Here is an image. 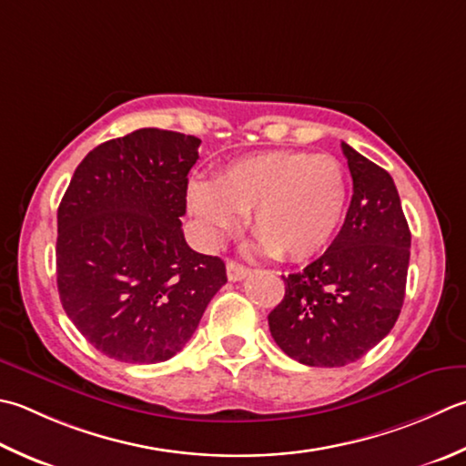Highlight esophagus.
Instances as JSON below:
<instances>
[{
    "instance_id": "obj_1",
    "label": "esophagus",
    "mask_w": 466,
    "mask_h": 466,
    "mask_svg": "<svg viewBox=\"0 0 466 466\" xmlns=\"http://www.w3.org/2000/svg\"><path fill=\"white\" fill-rule=\"evenodd\" d=\"M248 272H250V270L246 268V267H242V264H238V262H232V260L226 262V275H228V280H232V282L242 280V279L248 277Z\"/></svg>"
}]
</instances>
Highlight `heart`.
<instances>
[{"label": "heart", "mask_w": 466, "mask_h": 466, "mask_svg": "<svg viewBox=\"0 0 466 466\" xmlns=\"http://www.w3.org/2000/svg\"><path fill=\"white\" fill-rule=\"evenodd\" d=\"M348 204V173L335 157L305 151H262L238 159L212 181L187 187L189 212L209 246H218L250 212L258 248L287 260L323 250Z\"/></svg>", "instance_id": "1"}]
</instances>
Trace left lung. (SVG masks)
<instances>
[{
    "label": "left lung",
    "mask_w": 466,
    "mask_h": 466,
    "mask_svg": "<svg viewBox=\"0 0 466 466\" xmlns=\"http://www.w3.org/2000/svg\"><path fill=\"white\" fill-rule=\"evenodd\" d=\"M353 179L351 204L323 257L285 279L272 309V339L289 358L341 368L363 358L396 325L404 305L410 228L394 179L341 143Z\"/></svg>",
    "instance_id": "obj_1"
}]
</instances>
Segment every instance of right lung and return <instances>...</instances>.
I'll use <instances>...</instances> for the list:
<instances>
[{
  "label": "right lung",
  "mask_w": 466,
  "mask_h": 466,
  "mask_svg": "<svg viewBox=\"0 0 466 466\" xmlns=\"http://www.w3.org/2000/svg\"><path fill=\"white\" fill-rule=\"evenodd\" d=\"M199 143L163 129L111 139L80 161L62 198L60 303L108 358H173L226 285L224 260L191 250L181 230Z\"/></svg>",
  "instance_id": "obj_1"
}]
</instances>
